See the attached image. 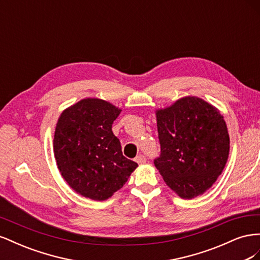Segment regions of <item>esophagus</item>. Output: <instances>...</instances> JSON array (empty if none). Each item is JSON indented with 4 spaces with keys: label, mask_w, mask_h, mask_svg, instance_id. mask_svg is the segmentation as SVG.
Segmentation results:
<instances>
[{
    "label": "esophagus",
    "mask_w": 260,
    "mask_h": 260,
    "mask_svg": "<svg viewBox=\"0 0 260 260\" xmlns=\"http://www.w3.org/2000/svg\"><path fill=\"white\" fill-rule=\"evenodd\" d=\"M136 161L139 164V165H143L146 162V158L144 155H139L136 157Z\"/></svg>",
    "instance_id": "esophagus-1"
}]
</instances>
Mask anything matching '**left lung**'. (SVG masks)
Wrapping results in <instances>:
<instances>
[{"instance_id":"left-lung-1","label":"left lung","mask_w":260,"mask_h":260,"mask_svg":"<svg viewBox=\"0 0 260 260\" xmlns=\"http://www.w3.org/2000/svg\"><path fill=\"white\" fill-rule=\"evenodd\" d=\"M160 155L154 159L166 184L180 198L193 199L223 170L230 139L223 117L202 99L186 96L156 113Z\"/></svg>"}]
</instances>
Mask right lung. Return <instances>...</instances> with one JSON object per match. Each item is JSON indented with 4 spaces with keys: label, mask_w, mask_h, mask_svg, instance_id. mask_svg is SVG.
<instances>
[{
    "label": "right lung",
    "mask_w": 260,
    "mask_h": 260,
    "mask_svg": "<svg viewBox=\"0 0 260 260\" xmlns=\"http://www.w3.org/2000/svg\"><path fill=\"white\" fill-rule=\"evenodd\" d=\"M121 109L99 99H84L58 118L54 155L67 183L84 198L104 201L127 182L138 164L122 155L112 125Z\"/></svg>",
    "instance_id": "obj_1"
}]
</instances>
